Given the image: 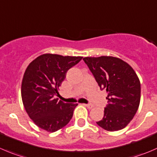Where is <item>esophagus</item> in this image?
I'll return each mask as SVG.
<instances>
[{
  "instance_id": "1",
  "label": "esophagus",
  "mask_w": 157,
  "mask_h": 157,
  "mask_svg": "<svg viewBox=\"0 0 157 157\" xmlns=\"http://www.w3.org/2000/svg\"><path fill=\"white\" fill-rule=\"evenodd\" d=\"M83 105H84L85 106H86L88 109H92V108L94 107V105H92V104H85V103H84Z\"/></svg>"
}]
</instances>
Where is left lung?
Instances as JSON below:
<instances>
[{
  "label": "left lung",
  "instance_id": "1",
  "mask_svg": "<svg viewBox=\"0 0 157 157\" xmlns=\"http://www.w3.org/2000/svg\"><path fill=\"white\" fill-rule=\"evenodd\" d=\"M101 90L107 92L104 116L97 124L117 131L133 120L140 102V82L134 70L118 57L101 56L83 59Z\"/></svg>",
  "mask_w": 157,
  "mask_h": 157
}]
</instances>
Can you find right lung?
Segmentation results:
<instances>
[{"label":"right lung","instance_id":"add662e5","mask_svg":"<svg viewBox=\"0 0 157 157\" xmlns=\"http://www.w3.org/2000/svg\"><path fill=\"white\" fill-rule=\"evenodd\" d=\"M83 57L44 54L27 66L21 83L23 104L29 117L40 128L54 133L71 120L77 103H65L54 95L68 70Z\"/></svg>","mask_w":157,"mask_h":157}]
</instances>
